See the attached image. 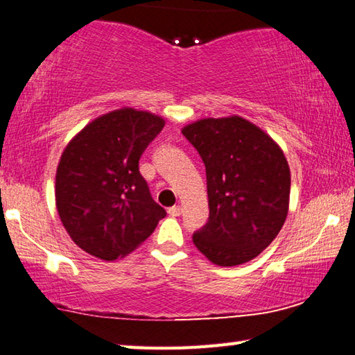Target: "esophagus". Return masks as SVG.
<instances>
[{"label": "esophagus", "instance_id": "1", "mask_svg": "<svg viewBox=\"0 0 355 355\" xmlns=\"http://www.w3.org/2000/svg\"><path fill=\"white\" fill-rule=\"evenodd\" d=\"M167 213H168V216H173V218H175V216H180V215H182V207L173 205V207L168 208Z\"/></svg>", "mask_w": 355, "mask_h": 355}]
</instances>
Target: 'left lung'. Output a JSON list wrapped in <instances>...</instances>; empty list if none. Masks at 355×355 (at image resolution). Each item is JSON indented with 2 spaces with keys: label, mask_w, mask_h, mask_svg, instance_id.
<instances>
[{
  "label": "left lung",
  "mask_w": 355,
  "mask_h": 355,
  "mask_svg": "<svg viewBox=\"0 0 355 355\" xmlns=\"http://www.w3.org/2000/svg\"><path fill=\"white\" fill-rule=\"evenodd\" d=\"M182 132L207 173L210 215L193 234L196 248L221 267L251 261L288 216L291 172L283 151L240 116L199 120Z\"/></svg>",
  "instance_id": "1"
}]
</instances>
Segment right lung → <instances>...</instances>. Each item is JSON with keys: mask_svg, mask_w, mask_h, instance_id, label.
Wrapping results in <instances>:
<instances>
[{"mask_svg": "<svg viewBox=\"0 0 355 355\" xmlns=\"http://www.w3.org/2000/svg\"><path fill=\"white\" fill-rule=\"evenodd\" d=\"M162 128L159 116L121 109L96 118L67 145L55 198L78 248L115 261L147 240L166 216L139 172L140 156Z\"/></svg>", "mask_w": 355, "mask_h": 355, "instance_id": "1", "label": "right lung"}]
</instances>
